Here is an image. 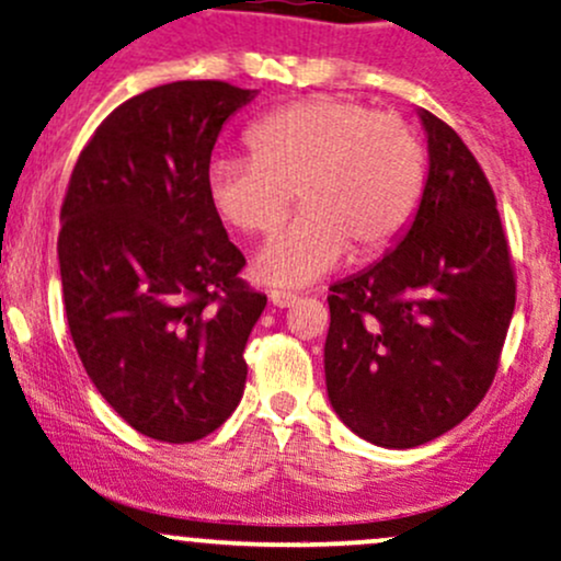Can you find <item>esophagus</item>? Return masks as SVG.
I'll list each match as a JSON object with an SVG mask.
<instances>
[{
    "label": "esophagus",
    "mask_w": 561,
    "mask_h": 561,
    "mask_svg": "<svg viewBox=\"0 0 561 561\" xmlns=\"http://www.w3.org/2000/svg\"><path fill=\"white\" fill-rule=\"evenodd\" d=\"M271 304L279 306V309H287V306H293L298 300V293H290V290H271Z\"/></svg>",
    "instance_id": "esophagus-1"
}]
</instances>
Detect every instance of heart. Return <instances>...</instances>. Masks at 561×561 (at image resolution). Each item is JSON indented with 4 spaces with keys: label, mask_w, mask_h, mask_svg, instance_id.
Returning <instances> with one entry per match:
<instances>
[{
    "label": "heart",
    "mask_w": 561,
    "mask_h": 561,
    "mask_svg": "<svg viewBox=\"0 0 561 561\" xmlns=\"http://www.w3.org/2000/svg\"><path fill=\"white\" fill-rule=\"evenodd\" d=\"M250 156L206 169V196L239 233H271L293 204L304 209L257 252L268 285L304 287L346 257L385 252L420 211L427 156L394 112L355 99L317 96L263 115L247 131Z\"/></svg>",
    "instance_id": "b5f03b06"
}]
</instances>
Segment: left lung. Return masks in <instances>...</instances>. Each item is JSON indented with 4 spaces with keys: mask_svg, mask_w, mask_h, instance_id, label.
Returning a JSON list of instances; mask_svg holds the SVG:
<instances>
[{
    "mask_svg": "<svg viewBox=\"0 0 561 561\" xmlns=\"http://www.w3.org/2000/svg\"><path fill=\"white\" fill-rule=\"evenodd\" d=\"M430 174L409 233L330 287L328 398L387 449L457 427L492 387L516 306V274L486 174L449 123L422 110Z\"/></svg>",
    "mask_w": 561,
    "mask_h": 561,
    "instance_id": "left-lung-1",
    "label": "left lung"
}]
</instances>
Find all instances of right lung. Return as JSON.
<instances>
[{
  "instance_id": "obj_1",
  "label": "right lung",
  "mask_w": 561,
  "mask_h": 561,
  "mask_svg": "<svg viewBox=\"0 0 561 561\" xmlns=\"http://www.w3.org/2000/svg\"><path fill=\"white\" fill-rule=\"evenodd\" d=\"M255 91L180 80L128 99L82 147L61 204L58 265L93 387L163 444L215 433L244 394L265 309L206 196L220 128Z\"/></svg>"
}]
</instances>
